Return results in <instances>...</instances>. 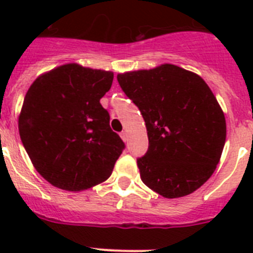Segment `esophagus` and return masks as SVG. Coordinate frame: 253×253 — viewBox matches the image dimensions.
Segmentation results:
<instances>
[{
	"mask_svg": "<svg viewBox=\"0 0 253 253\" xmlns=\"http://www.w3.org/2000/svg\"><path fill=\"white\" fill-rule=\"evenodd\" d=\"M120 137H122V139L124 140V142H128V134H126V131H122V133H120Z\"/></svg>",
	"mask_w": 253,
	"mask_h": 253,
	"instance_id": "obj_1",
	"label": "esophagus"
}]
</instances>
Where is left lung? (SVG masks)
Instances as JSON below:
<instances>
[{
    "mask_svg": "<svg viewBox=\"0 0 253 253\" xmlns=\"http://www.w3.org/2000/svg\"><path fill=\"white\" fill-rule=\"evenodd\" d=\"M140 110L149 146L137 165L144 185L162 195L186 196L215 171L227 135L224 113L205 81L175 64L118 75Z\"/></svg>",
    "mask_w": 253,
    "mask_h": 253,
    "instance_id": "left-lung-1",
    "label": "left lung"
}]
</instances>
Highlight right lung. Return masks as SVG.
<instances>
[{"label": "right lung", "instance_id": "1", "mask_svg": "<svg viewBox=\"0 0 253 253\" xmlns=\"http://www.w3.org/2000/svg\"><path fill=\"white\" fill-rule=\"evenodd\" d=\"M114 73L68 63L43 73L28 90L19 116L21 142L35 169L67 191L110 177L125 148L100 99Z\"/></svg>", "mask_w": 253, "mask_h": 253}]
</instances>
